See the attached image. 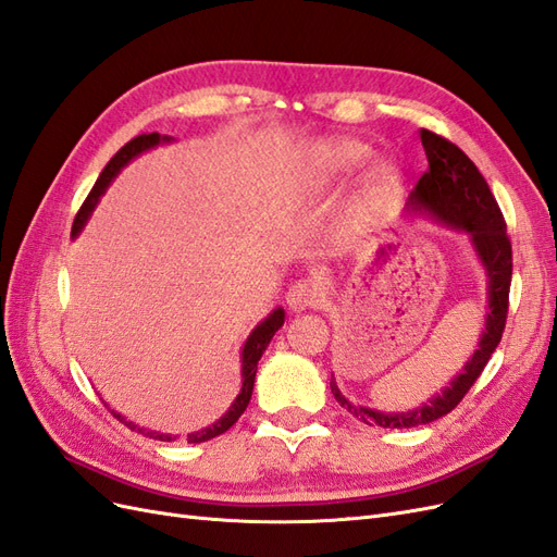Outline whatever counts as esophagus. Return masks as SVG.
Instances as JSON below:
<instances>
[{"mask_svg": "<svg viewBox=\"0 0 557 557\" xmlns=\"http://www.w3.org/2000/svg\"><path fill=\"white\" fill-rule=\"evenodd\" d=\"M318 297H320V293L315 288V283L305 278V281H297L293 285L288 295H285V301H288V307L293 311H307L318 305Z\"/></svg>", "mask_w": 557, "mask_h": 557, "instance_id": "esophagus-1", "label": "esophagus"}]
</instances>
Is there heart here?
Segmentation results:
<instances>
[{
	"mask_svg": "<svg viewBox=\"0 0 557 557\" xmlns=\"http://www.w3.org/2000/svg\"><path fill=\"white\" fill-rule=\"evenodd\" d=\"M369 150L350 139H330L323 144H315L311 148V172L318 183L339 181L352 174L358 166L367 160ZM395 183L393 166L387 164H374L362 174L358 185V207L360 209H374L381 205L383 197L391 193Z\"/></svg>",
	"mask_w": 557,
	"mask_h": 557,
	"instance_id": "obj_1",
	"label": "heart"
}]
</instances>
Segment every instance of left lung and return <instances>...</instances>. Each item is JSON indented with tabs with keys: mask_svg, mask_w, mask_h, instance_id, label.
<instances>
[{
	"mask_svg": "<svg viewBox=\"0 0 557 557\" xmlns=\"http://www.w3.org/2000/svg\"><path fill=\"white\" fill-rule=\"evenodd\" d=\"M428 156V172L420 176L413 193L409 195V209L430 215L432 221L450 230L467 232L469 244L474 248L479 262L487 276V313L485 327L479 339L474 356L467 360L462 372L455 376L442 393H436L425 404L409 411H379L358 407L348 401L334 376L330 381L334 399L352 416L367 425L379 428H418L432 420L450 413L469 387L481 376L487 360L495 352L509 311V288H511V242L507 237V223L497 207V201L487 188L485 178L462 150L430 129H420Z\"/></svg>",
	"mask_w": 557,
	"mask_h": 557,
	"instance_id": "8db88e82",
	"label": "left lung"
}]
</instances>
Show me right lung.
<instances>
[{
    "mask_svg": "<svg viewBox=\"0 0 557 557\" xmlns=\"http://www.w3.org/2000/svg\"><path fill=\"white\" fill-rule=\"evenodd\" d=\"M170 141H172V137H166V134L153 132V134H141V137H134L132 141H127L121 150H117V153L109 160V164L104 166V172L99 174V178H97V183L92 185V190H90L88 199L83 201V207L78 209V213H76V218H74V225H72V237H78V232L83 230V225H86L88 218L92 215L99 197H102V195L107 193L111 181H113L117 174H121L123 166H127L134 158H139L141 153H146V150L156 148V146H160V144H170ZM283 320H285V311L278 307V309H274L272 313H269L256 330H252V332L248 334V339H246V344H244V348H242V379H244L242 393L237 395V399L232 401V407L225 411V416H221V420H215L213 425H209V428H205V430H199V432H190V434H188V444L209 442V440H213V436L227 432L234 423H237L239 416L246 411L248 401H250V395H252V383H256L258 360L262 358V352L267 350L269 342H272V336H274V334L278 332V327L283 325ZM111 413H113L117 420H121V423H125L129 430H137V432H141V434L150 436V440H158V442H174V440H176V436H172V434H162V432L144 430V428H139V425H134V423H129V420H125L121 413H115V411H111Z\"/></svg>",
    "mask_w": 557,
    "mask_h": 557,
    "instance_id": "add662e5",
    "label": "right lung"
}]
</instances>
